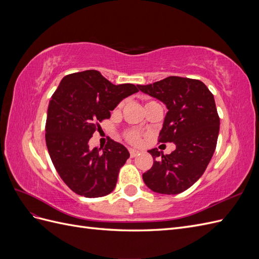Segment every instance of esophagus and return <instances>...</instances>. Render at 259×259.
Listing matches in <instances>:
<instances>
[{
	"instance_id": "34e87169",
	"label": "esophagus",
	"mask_w": 259,
	"mask_h": 259,
	"mask_svg": "<svg viewBox=\"0 0 259 259\" xmlns=\"http://www.w3.org/2000/svg\"><path fill=\"white\" fill-rule=\"evenodd\" d=\"M138 153H139V151L136 150V149H133V148L130 149V154H131L132 158H134V156H136Z\"/></svg>"
}]
</instances>
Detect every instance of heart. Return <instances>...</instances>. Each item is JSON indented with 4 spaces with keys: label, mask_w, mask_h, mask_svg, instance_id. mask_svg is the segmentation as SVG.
<instances>
[{
    "label": "heart",
    "mask_w": 259,
    "mask_h": 259,
    "mask_svg": "<svg viewBox=\"0 0 259 259\" xmlns=\"http://www.w3.org/2000/svg\"><path fill=\"white\" fill-rule=\"evenodd\" d=\"M125 137L127 138V140H130L131 143H134V144H136V143H138L139 142V135L137 134V133H133V132H128V133H126V134H125Z\"/></svg>",
    "instance_id": "heart-1"
}]
</instances>
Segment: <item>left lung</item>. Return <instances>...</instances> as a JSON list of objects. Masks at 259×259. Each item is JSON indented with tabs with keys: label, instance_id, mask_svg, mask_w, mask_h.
Listing matches in <instances>:
<instances>
[{
	"label": "left lung",
	"instance_id": "obj_1",
	"mask_svg": "<svg viewBox=\"0 0 259 259\" xmlns=\"http://www.w3.org/2000/svg\"><path fill=\"white\" fill-rule=\"evenodd\" d=\"M137 86L166 106L159 143L176 145L166 155L156 148L149 150L153 165L143 179L154 192L178 194L203 175L214 154L219 133L214 96L203 82L182 76Z\"/></svg>",
	"mask_w": 259,
	"mask_h": 259
}]
</instances>
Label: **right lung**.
Wrapping results in <instances>:
<instances>
[{
  "instance_id": "add662e5",
  "label": "right lung",
  "mask_w": 259,
  "mask_h": 259,
  "mask_svg": "<svg viewBox=\"0 0 259 259\" xmlns=\"http://www.w3.org/2000/svg\"><path fill=\"white\" fill-rule=\"evenodd\" d=\"M138 92L134 84L114 85L96 70L66 75L50 100L46 146L65 184L86 198L113 191L120 168L130 158L122 144L109 139L105 148L89 142L121 101Z\"/></svg>"
}]
</instances>
